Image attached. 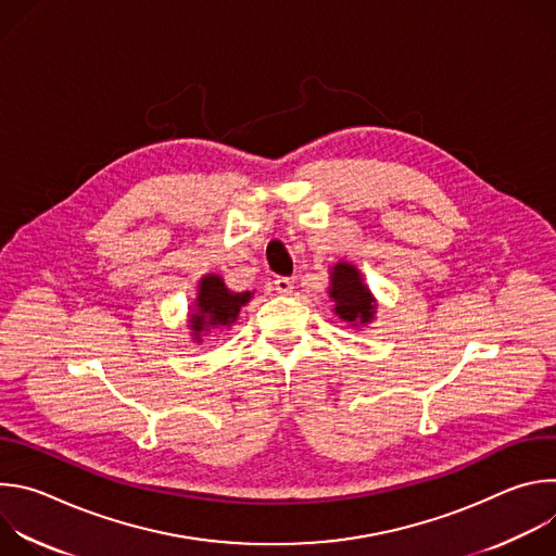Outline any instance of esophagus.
I'll return each mask as SVG.
<instances>
[{
	"mask_svg": "<svg viewBox=\"0 0 556 556\" xmlns=\"http://www.w3.org/2000/svg\"><path fill=\"white\" fill-rule=\"evenodd\" d=\"M292 288H294L292 279H288V277H277V279H275V290H277L279 294H290Z\"/></svg>",
	"mask_w": 556,
	"mask_h": 556,
	"instance_id": "34e87169",
	"label": "esophagus"
}]
</instances>
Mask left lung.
<instances>
[{"label": "left lung", "instance_id": "obj_1", "mask_svg": "<svg viewBox=\"0 0 556 556\" xmlns=\"http://www.w3.org/2000/svg\"><path fill=\"white\" fill-rule=\"evenodd\" d=\"M330 299L334 301V314L341 321L352 326L371 324L376 314V299L363 283V275L356 266L348 262L334 264L330 268Z\"/></svg>", "mask_w": 556, "mask_h": 556}]
</instances>
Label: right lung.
<instances>
[{
  "mask_svg": "<svg viewBox=\"0 0 556 556\" xmlns=\"http://www.w3.org/2000/svg\"><path fill=\"white\" fill-rule=\"evenodd\" d=\"M253 299V292H230L219 275H206L198 283V296L189 316V328L195 343H202L204 332L211 328H230L240 307Z\"/></svg>",
  "mask_w": 556,
  "mask_h": 556,
  "instance_id": "obj_1",
  "label": "right lung"
}]
</instances>
